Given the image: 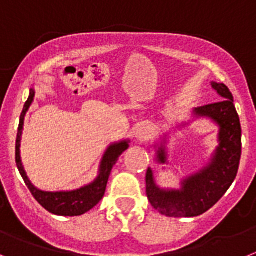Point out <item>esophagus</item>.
I'll return each mask as SVG.
<instances>
[{"instance_id": "1", "label": "esophagus", "mask_w": 256, "mask_h": 256, "mask_svg": "<svg viewBox=\"0 0 256 256\" xmlns=\"http://www.w3.org/2000/svg\"><path fill=\"white\" fill-rule=\"evenodd\" d=\"M149 134H150V130L148 126H140L136 131V138L139 140H146L149 138Z\"/></svg>"}]
</instances>
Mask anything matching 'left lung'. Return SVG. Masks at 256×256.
I'll return each mask as SVG.
<instances>
[{
    "label": "left lung",
    "instance_id": "obj_1",
    "mask_svg": "<svg viewBox=\"0 0 256 256\" xmlns=\"http://www.w3.org/2000/svg\"><path fill=\"white\" fill-rule=\"evenodd\" d=\"M222 100L195 110L199 116H209L220 125V146L208 167L188 177L181 190H160L156 186L153 172L146 171V196L152 206L163 216L174 218L196 217L226 194L236 178L241 158V125L234 104V96L224 84L213 82ZM158 160L166 162L163 149L158 150Z\"/></svg>",
    "mask_w": 256,
    "mask_h": 256
}]
</instances>
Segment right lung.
Here are the masks:
<instances>
[{"mask_svg": "<svg viewBox=\"0 0 256 256\" xmlns=\"http://www.w3.org/2000/svg\"><path fill=\"white\" fill-rule=\"evenodd\" d=\"M36 92L34 89H30V94L29 98L25 102L24 108H22V116H20V124L19 130H18V136H16V150H15V160L16 166L19 168V172L22 174V180H24L25 185L30 190L32 195L34 199L50 213L57 214V216H68V217H74V216H82V214L86 213L90 210L92 208L98 204L102 200L103 195L106 192V188H107L108 177L111 174L112 167L114 163L117 162L118 156L128 148V142H121L117 144L111 145L106 152L102 160V164H100V176L96 177V180L93 184L88 186H84L82 188L74 191H60V192H48V191H40L38 188H34L30 184V181L28 180L26 174H25L24 168H22V160H20V139H22V125H24V116L26 111L30 107L32 102L34 100Z\"/></svg>", "mask_w": 256, "mask_h": 256, "instance_id": "obj_1", "label": "right lung"}]
</instances>
